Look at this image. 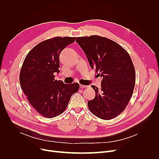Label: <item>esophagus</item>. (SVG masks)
<instances>
[{"label":"esophagus","instance_id":"esophagus-1","mask_svg":"<svg viewBox=\"0 0 159 159\" xmlns=\"http://www.w3.org/2000/svg\"><path fill=\"white\" fill-rule=\"evenodd\" d=\"M80 88H88V86H84V85L80 84Z\"/></svg>","mask_w":159,"mask_h":159}]
</instances>
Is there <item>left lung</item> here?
<instances>
[{
	"label": "left lung",
	"instance_id": "left-lung-1",
	"mask_svg": "<svg viewBox=\"0 0 159 159\" xmlns=\"http://www.w3.org/2000/svg\"><path fill=\"white\" fill-rule=\"evenodd\" d=\"M91 68L102 77L101 88L91 86L95 98L88 102L90 111L103 120L120 115L132 97L135 71L129 53L115 42L97 35L77 37Z\"/></svg>",
	"mask_w": 159,
	"mask_h": 159
}]
</instances>
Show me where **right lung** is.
<instances>
[{
    "label": "right lung",
    "instance_id": "obj_1",
    "mask_svg": "<svg viewBox=\"0 0 159 159\" xmlns=\"http://www.w3.org/2000/svg\"><path fill=\"white\" fill-rule=\"evenodd\" d=\"M76 37H57L41 42L28 53L20 72L19 80L29 102L42 116L51 119L62 114L78 83L66 84L55 79L59 73V56Z\"/></svg>",
    "mask_w": 159,
    "mask_h": 159
}]
</instances>
